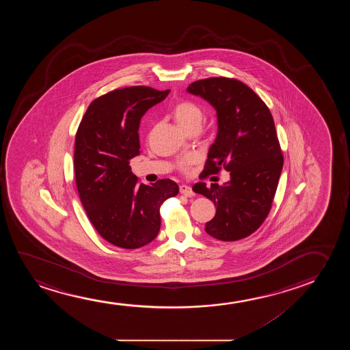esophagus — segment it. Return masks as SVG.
Returning a JSON list of instances; mask_svg holds the SVG:
<instances>
[{
	"mask_svg": "<svg viewBox=\"0 0 350 350\" xmlns=\"http://www.w3.org/2000/svg\"><path fill=\"white\" fill-rule=\"evenodd\" d=\"M179 191H180L182 195H185L187 197H192L195 195V192L192 191L191 187H187V185H180Z\"/></svg>",
	"mask_w": 350,
	"mask_h": 350,
	"instance_id": "1",
	"label": "esophagus"
}]
</instances>
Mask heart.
I'll use <instances>...</instances> for the list:
<instances>
[{"mask_svg": "<svg viewBox=\"0 0 350 350\" xmlns=\"http://www.w3.org/2000/svg\"><path fill=\"white\" fill-rule=\"evenodd\" d=\"M173 117L183 130L189 131L192 128H201L203 112H202L201 107L196 105L195 103L182 101L174 106ZM191 161L190 158L183 159L182 163H180L183 170H187V166Z\"/></svg>", "mask_w": 350, "mask_h": 350, "instance_id": "1", "label": "heart"}]
</instances>
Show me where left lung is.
<instances>
[{
  "instance_id": "left-lung-1",
  "label": "left lung",
  "mask_w": 350,
  "mask_h": 350,
  "mask_svg": "<svg viewBox=\"0 0 350 350\" xmlns=\"http://www.w3.org/2000/svg\"><path fill=\"white\" fill-rule=\"evenodd\" d=\"M216 111L217 135L202 172H230L224 185L197 183L193 191L216 206L206 232L215 239L235 241L252 234L268 216L283 167L273 116L264 101L243 82L211 77L187 88Z\"/></svg>"
}]
</instances>
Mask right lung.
I'll use <instances>...</instances> for the list:
<instances>
[{"instance_id": "add662e5", "label": "right lung", "mask_w": 350, "mask_h": 350, "mask_svg": "<svg viewBox=\"0 0 350 350\" xmlns=\"http://www.w3.org/2000/svg\"><path fill=\"white\" fill-rule=\"evenodd\" d=\"M170 90L126 87L92 101L75 137L77 191L92 225L110 244L139 249L158 235L159 208L179 187L171 179L139 184L130 160L139 157L141 118Z\"/></svg>"}]
</instances>
